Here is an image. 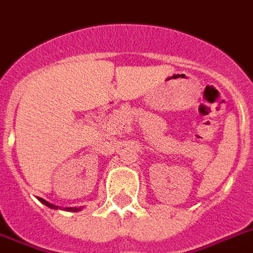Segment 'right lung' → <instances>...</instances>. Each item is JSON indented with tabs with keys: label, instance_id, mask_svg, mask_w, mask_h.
I'll return each instance as SVG.
<instances>
[{
	"label": "right lung",
	"instance_id": "add662e5",
	"mask_svg": "<svg viewBox=\"0 0 253 253\" xmlns=\"http://www.w3.org/2000/svg\"><path fill=\"white\" fill-rule=\"evenodd\" d=\"M40 200H41V202H42V203H43V204H45V206L50 207V208H58V207L53 206V204H50V203H47L46 200H43V199H40ZM68 211H79V210H77V208H68Z\"/></svg>",
	"mask_w": 253,
	"mask_h": 253
}]
</instances>
